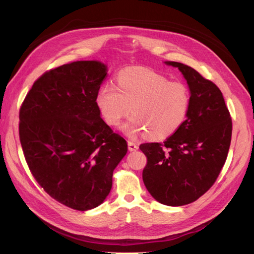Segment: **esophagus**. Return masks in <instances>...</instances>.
<instances>
[{
	"label": "esophagus",
	"mask_w": 254,
	"mask_h": 254,
	"mask_svg": "<svg viewBox=\"0 0 254 254\" xmlns=\"http://www.w3.org/2000/svg\"><path fill=\"white\" fill-rule=\"evenodd\" d=\"M128 149L129 151H135L139 149V144H136L133 141H128Z\"/></svg>",
	"instance_id": "esophagus-1"
}]
</instances>
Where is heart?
I'll list each match as a JSON object with an SVG mask.
<instances>
[{
    "label": "heart",
    "instance_id": "1",
    "mask_svg": "<svg viewBox=\"0 0 254 254\" xmlns=\"http://www.w3.org/2000/svg\"><path fill=\"white\" fill-rule=\"evenodd\" d=\"M95 103L110 126L119 125L131 110L133 115L121 127L127 135L147 132L150 139H164L186 121L190 93L181 81H170L150 68L130 67L118 74L117 84H102Z\"/></svg>",
    "mask_w": 254,
    "mask_h": 254
}]
</instances>
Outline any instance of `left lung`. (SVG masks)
I'll use <instances>...</instances> for the list:
<instances>
[{
    "mask_svg": "<svg viewBox=\"0 0 254 254\" xmlns=\"http://www.w3.org/2000/svg\"><path fill=\"white\" fill-rule=\"evenodd\" d=\"M164 64L183 75L190 105L187 120L165 142L140 145L147 157L143 181L157 201L179 206L197 200L216 181L231 143L232 121L216 84L189 65Z\"/></svg>",
    "mask_w": 254,
    "mask_h": 254,
    "instance_id": "obj_1",
    "label": "left lung"
}]
</instances>
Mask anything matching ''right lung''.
<instances>
[{"mask_svg": "<svg viewBox=\"0 0 254 254\" xmlns=\"http://www.w3.org/2000/svg\"><path fill=\"white\" fill-rule=\"evenodd\" d=\"M107 65L81 60L43 74L20 109L19 134L37 182L55 200L87 211L102 204L127 142L101 118L95 96Z\"/></svg>", "mask_w": 254, "mask_h": 254, "instance_id": "obj_1", "label": "right lung"}]
</instances>
